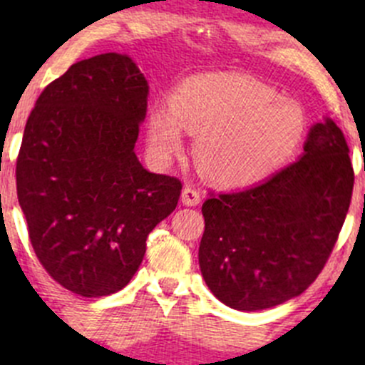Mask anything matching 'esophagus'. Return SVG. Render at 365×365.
Instances as JSON below:
<instances>
[{
  "mask_svg": "<svg viewBox=\"0 0 365 365\" xmlns=\"http://www.w3.org/2000/svg\"><path fill=\"white\" fill-rule=\"evenodd\" d=\"M182 201L187 206H196L201 203V190L194 185H185L182 192Z\"/></svg>",
  "mask_w": 365,
  "mask_h": 365,
  "instance_id": "34e87169",
  "label": "esophagus"
}]
</instances>
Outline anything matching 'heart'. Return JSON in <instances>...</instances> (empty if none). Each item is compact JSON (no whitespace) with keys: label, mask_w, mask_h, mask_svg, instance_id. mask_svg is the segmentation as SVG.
I'll return each instance as SVG.
<instances>
[{"label":"heart","mask_w":365,"mask_h":365,"mask_svg":"<svg viewBox=\"0 0 365 365\" xmlns=\"http://www.w3.org/2000/svg\"><path fill=\"white\" fill-rule=\"evenodd\" d=\"M197 134L196 157L215 182L238 185L261 178L281 164L305 132L298 102L237 76L212 73L187 79L173 104L155 106L148 120L153 153L169 157L182 148L183 129Z\"/></svg>","instance_id":"obj_1"}]
</instances>
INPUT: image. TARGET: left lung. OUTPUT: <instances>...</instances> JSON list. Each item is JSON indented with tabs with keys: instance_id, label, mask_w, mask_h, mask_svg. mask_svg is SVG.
<instances>
[{
	"instance_id": "left-lung-1",
	"label": "left lung",
	"mask_w": 365,
	"mask_h": 365,
	"mask_svg": "<svg viewBox=\"0 0 365 365\" xmlns=\"http://www.w3.org/2000/svg\"><path fill=\"white\" fill-rule=\"evenodd\" d=\"M348 152L341 128L327 118L311 128L300 160L249 189L210 192L200 267L222 304L263 311L316 281L351 203Z\"/></svg>"
}]
</instances>
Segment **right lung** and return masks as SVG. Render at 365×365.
Returning a JSON list of instances; mask_svg holds the SVG:
<instances>
[{
  "instance_id": "right-lung-1",
  "label": "right lung",
  "mask_w": 365,
  "mask_h": 365,
  "mask_svg": "<svg viewBox=\"0 0 365 365\" xmlns=\"http://www.w3.org/2000/svg\"><path fill=\"white\" fill-rule=\"evenodd\" d=\"M146 98L130 58L98 54L47 84L26 121L16 180L29 242L76 295L125 288L178 205L182 182L146 171L134 152Z\"/></svg>"
}]
</instances>
